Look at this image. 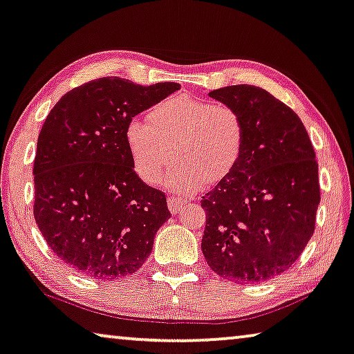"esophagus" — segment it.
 <instances>
[{"label":"esophagus","mask_w":354,"mask_h":354,"mask_svg":"<svg viewBox=\"0 0 354 354\" xmlns=\"http://www.w3.org/2000/svg\"><path fill=\"white\" fill-rule=\"evenodd\" d=\"M185 203H187V201L183 198H178V196H169V198H167V205H169L171 214H177V212L183 207Z\"/></svg>","instance_id":"34e87169"}]
</instances>
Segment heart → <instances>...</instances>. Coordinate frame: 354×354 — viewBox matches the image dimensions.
<instances>
[{"label": "heart", "instance_id": "heart-1", "mask_svg": "<svg viewBox=\"0 0 354 354\" xmlns=\"http://www.w3.org/2000/svg\"><path fill=\"white\" fill-rule=\"evenodd\" d=\"M245 142L247 123L237 107L188 95L151 107L147 124L133 120L124 128L136 174L156 185L174 160L169 182L180 192L226 177L241 161Z\"/></svg>", "mask_w": 354, "mask_h": 354}]
</instances>
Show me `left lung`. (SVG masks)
I'll return each instance as SVG.
<instances>
[{
    "label": "left lung",
    "mask_w": 354,
    "mask_h": 354,
    "mask_svg": "<svg viewBox=\"0 0 354 354\" xmlns=\"http://www.w3.org/2000/svg\"><path fill=\"white\" fill-rule=\"evenodd\" d=\"M209 96L242 112L247 142L237 166L201 199V248L223 279L269 280L290 269L313 236L322 194L312 140L297 113L259 86Z\"/></svg>",
    "instance_id": "left-lung-1"
}]
</instances>
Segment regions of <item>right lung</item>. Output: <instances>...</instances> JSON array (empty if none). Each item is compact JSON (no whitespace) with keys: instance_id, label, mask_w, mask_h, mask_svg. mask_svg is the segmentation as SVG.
<instances>
[{"instance_id":"right-lung-1","label":"right lung","mask_w":354,"mask_h":354,"mask_svg":"<svg viewBox=\"0 0 354 354\" xmlns=\"http://www.w3.org/2000/svg\"><path fill=\"white\" fill-rule=\"evenodd\" d=\"M180 88L101 77L75 86L48 113L37 138L32 214L47 245L96 280L133 275L171 218L166 194L140 180L124 128Z\"/></svg>"}]
</instances>
